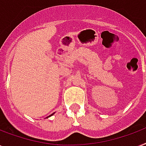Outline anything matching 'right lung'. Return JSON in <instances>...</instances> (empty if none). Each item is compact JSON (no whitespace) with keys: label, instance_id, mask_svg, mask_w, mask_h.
<instances>
[{"label":"right lung","instance_id":"obj_1","mask_svg":"<svg viewBox=\"0 0 146 146\" xmlns=\"http://www.w3.org/2000/svg\"><path fill=\"white\" fill-rule=\"evenodd\" d=\"M53 114H54V113H53V114H51V115H49L48 117H50V116H51V115H53Z\"/></svg>","mask_w":146,"mask_h":146}]
</instances>
